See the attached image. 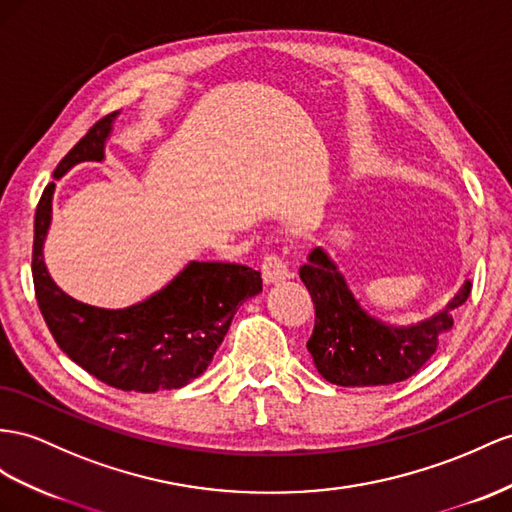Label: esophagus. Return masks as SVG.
Returning a JSON list of instances; mask_svg holds the SVG:
<instances>
[{
  "label": "esophagus",
  "mask_w": 512,
  "mask_h": 512,
  "mask_svg": "<svg viewBox=\"0 0 512 512\" xmlns=\"http://www.w3.org/2000/svg\"><path fill=\"white\" fill-rule=\"evenodd\" d=\"M261 274H264L266 283H279L290 277V268H287L285 259L277 253H268L261 261Z\"/></svg>",
  "instance_id": "34e87169"
}]
</instances>
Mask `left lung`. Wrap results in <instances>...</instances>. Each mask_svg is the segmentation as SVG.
Instances as JSON below:
<instances>
[{
    "mask_svg": "<svg viewBox=\"0 0 512 512\" xmlns=\"http://www.w3.org/2000/svg\"><path fill=\"white\" fill-rule=\"evenodd\" d=\"M300 279L316 307L307 350L318 372L339 387L393 385L411 378L435 355L441 337L454 324L452 309L461 307L471 292V283L465 281L437 316L411 326H393L359 305L324 248L316 246L309 253L307 264L300 266Z\"/></svg>",
    "mask_w": 512,
    "mask_h": 512,
    "instance_id": "1",
    "label": "left lung"
}]
</instances>
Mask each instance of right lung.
<instances>
[{
    "label": "right lung",
    "mask_w": 512,
    "mask_h": 512,
    "mask_svg": "<svg viewBox=\"0 0 512 512\" xmlns=\"http://www.w3.org/2000/svg\"><path fill=\"white\" fill-rule=\"evenodd\" d=\"M103 116L62 157L60 179L75 164L103 160L116 119ZM56 183L43 190L34 216L32 277L38 307L60 350L101 383L123 391L179 389L201 376L225 339L235 311L261 292V274L242 264L190 261L160 292L125 309L80 303L51 281L43 244Z\"/></svg>",
    "instance_id": "add662e5"
}]
</instances>
